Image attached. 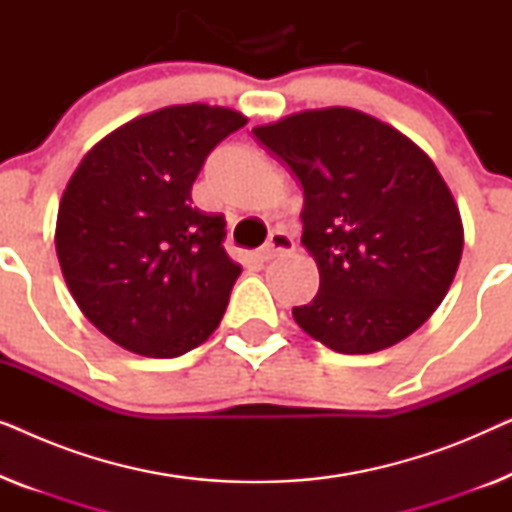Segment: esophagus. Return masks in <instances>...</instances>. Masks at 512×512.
<instances>
[{
    "instance_id": "34e87169",
    "label": "esophagus",
    "mask_w": 512,
    "mask_h": 512,
    "mask_svg": "<svg viewBox=\"0 0 512 512\" xmlns=\"http://www.w3.org/2000/svg\"><path fill=\"white\" fill-rule=\"evenodd\" d=\"M291 251H293L291 235L284 233V230H272L268 242H265L263 249L258 251V256H261V261H272L275 256L291 254Z\"/></svg>"
}]
</instances>
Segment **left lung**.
<instances>
[{
    "label": "left lung",
    "mask_w": 512,
    "mask_h": 512,
    "mask_svg": "<svg viewBox=\"0 0 512 512\" xmlns=\"http://www.w3.org/2000/svg\"><path fill=\"white\" fill-rule=\"evenodd\" d=\"M254 135L303 186V247L319 291L293 319L340 354H373L436 312L464 249L459 205L429 153L349 107L307 109Z\"/></svg>",
    "instance_id": "left-lung-1"
}]
</instances>
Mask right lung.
Instances as JSON below:
<instances>
[{
    "mask_svg": "<svg viewBox=\"0 0 512 512\" xmlns=\"http://www.w3.org/2000/svg\"><path fill=\"white\" fill-rule=\"evenodd\" d=\"M247 116L174 104L102 137L67 181L55 251L69 293L97 331L151 359L202 345L226 312L242 265L226 221L193 207L209 151Z\"/></svg>",
    "mask_w": 512,
    "mask_h": 512,
    "instance_id": "add662e5",
    "label": "right lung"
}]
</instances>
